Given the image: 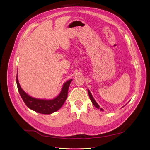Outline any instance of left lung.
<instances>
[{"label":"left lung","mask_w":150,"mask_h":150,"mask_svg":"<svg viewBox=\"0 0 150 150\" xmlns=\"http://www.w3.org/2000/svg\"><path fill=\"white\" fill-rule=\"evenodd\" d=\"M88 91L89 96V98H90V99H91V101H92V103H93V105H94L95 107H96V108H97L98 109H100V110H101V111H103V109H102V108H100V107H99V106L98 105V104L96 102V101L94 100V98L93 97L91 93V92L89 91V90L88 89Z\"/></svg>","instance_id":"left-lung-1"}]
</instances>
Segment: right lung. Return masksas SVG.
Returning a JSON list of instances; mask_svg holds the SVG:
<instances>
[{"label":"right lung","instance_id":"obj_1","mask_svg":"<svg viewBox=\"0 0 150 150\" xmlns=\"http://www.w3.org/2000/svg\"><path fill=\"white\" fill-rule=\"evenodd\" d=\"M72 79H70L63 84L61 93L52 99H41L29 96L22 89L19 83L17 76L16 83L18 91L24 102L30 110L44 115H50L58 111L64 103L67 97V92Z\"/></svg>","mask_w":150,"mask_h":150}]
</instances>
